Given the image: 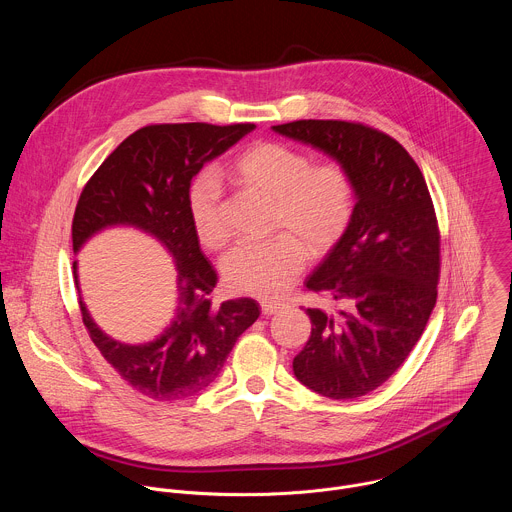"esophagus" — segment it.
Returning <instances> with one entry per match:
<instances>
[{
    "instance_id": "1",
    "label": "esophagus",
    "mask_w": 512,
    "mask_h": 512,
    "mask_svg": "<svg viewBox=\"0 0 512 512\" xmlns=\"http://www.w3.org/2000/svg\"><path fill=\"white\" fill-rule=\"evenodd\" d=\"M281 310V304H277V302H261V312L265 314V316H273V314H277Z\"/></svg>"
}]
</instances>
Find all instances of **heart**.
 <instances>
[{
	"label": "heart",
	"instance_id": "obj_1",
	"mask_svg": "<svg viewBox=\"0 0 512 512\" xmlns=\"http://www.w3.org/2000/svg\"><path fill=\"white\" fill-rule=\"evenodd\" d=\"M233 184L273 202L269 229L281 233L263 243L235 247L223 259V277L239 294L259 300L281 296L304 269L307 251L320 259L350 227L356 190L336 162L314 164L289 145L261 141L245 150L227 170ZM188 214L198 241L208 249L227 245L231 233L223 190L210 174H200L188 190Z\"/></svg>",
	"mask_w": 512,
	"mask_h": 512
}]
</instances>
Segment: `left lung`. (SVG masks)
Wrapping results in <instances>:
<instances>
[{"label":"left lung","mask_w":512,"mask_h":512,"mask_svg":"<svg viewBox=\"0 0 512 512\" xmlns=\"http://www.w3.org/2000/svg\"><path fill=\"white\" fill-rule=\"evenodd\" d=\"M336 160L356 190L348 231L306 279L342 306L308 308L312 334L294 375L330 399L381 387L421 338L437 300L440 231L425 178L391 135L362 123L302 119L273 125Z\"/></svg>","instance_id":"obj_1"}]
</instances>
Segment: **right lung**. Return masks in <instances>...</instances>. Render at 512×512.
<instances>
[{
    "instance_id": "add662e5",
    "label": "right lung",
    "mask_w": 512,
    "mask_h": 512,
    "mask_svg": "<svg viewBox=\"0 0 512 512\" xmlns=\"http://www.w3.org/2000/svg\"><path fill=\"white\" fill-rule=\"evenodd\" d=\"M253 123H162L131 133L99 166L72 218V251L111 227H133L174 257L176 306L170 326L152 342L125 344L81 312L91 340L115 373L139 395L180 401L206 389L225 367L237 338L259 318V304L239 298L212 306L216 271L202 255L188 214V190L202 166L253 131ZM75 283L79 287L77 261Z\"/></svg>"
}]
</instances>
